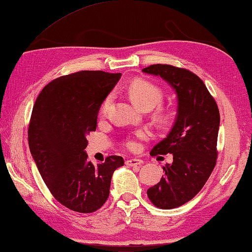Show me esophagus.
<instances>
[{"mask_svg": "<svg viewBox=\"0 0 252 252\" xmlns=\"http://www.w3.org/2000/svg\"><path fill=\"white\" fill-rule=\"evenodd\" d=\"M142 163H143V161L140 158H129L126 161V164L127 166H138L141 165Z\"/></svg>", "mask_w": 252, "mask_h": 252, "instance_id": "obj_1", "label": "esophagus"}]
</instances>
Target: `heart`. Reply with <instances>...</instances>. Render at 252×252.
Wrapping results in <instances>:
<instances>
[{
	"mask_svg": "<svg viewBox=\"0 0 252 252\" xmlns=\"http://www.w3.org/2000/svg\"><path fill=\"white\" fill-rule=\"evenodd\" d=\"M127 94L130 95V98L132 99L136 106H139L140 108H149V109H153L155 106H158V103H161L163 100V91L162 89L158 87L157 85L152 84L148 80H143V79H138L132 81L131 84L127 87ZM112 100V94H109L108 97L103 100V102L101 104V112H106L107 109L109 107ZM146 135L145 132H140L139 136L141 138H144ZM126 145L129 146L130 149H134L135 148V142L134 141H127Z\"/></svg>",
	"mask_w": 252,
	"mask_h": 252,
	"instance_id": "1",
	"label": "heart"
}]
</instances>
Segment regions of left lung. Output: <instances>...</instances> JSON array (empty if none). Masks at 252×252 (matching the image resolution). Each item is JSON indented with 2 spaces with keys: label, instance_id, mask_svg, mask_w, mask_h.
Here are the masks:
<instances>
[{
  "label": "left lung",
  "instance_id": "obj_1",
  "mask_svg": "<svg viewBox=\"0 0 252 252\" xmlns=\"http://www.w3.org/2000/svg\"><path fill=\"white\" fill-rule=\"evenodd\" d=\"M145 74L161 77L177 95V113L170 133L154 146L151 155H173L148 196L162 209L180 207L195 197L212 174L217 158L220 116L217 103L203 80L193 72L171 65H151Z\"/></svg>",
  "mask_w": 252,
  "mask_h": 252
}]
</instances>
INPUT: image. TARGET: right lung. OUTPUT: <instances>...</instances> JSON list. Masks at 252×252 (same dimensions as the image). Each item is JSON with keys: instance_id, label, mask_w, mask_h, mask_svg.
<instances>
[{"instance_id": "right-lung-1", "label": "right lung", "mask_w": 252, "mask_h": 252, "mask_svg": "<svg viewBox=\"0 0 252 252\" xmlns=\"http://www.w3.org/2000/svg\"><path fill=\"white\" fill-rule=\"evenodd\" d=\"M121 74L82 70L50 81L32 111L29 145L50 193L74 212L94 213L106 203L111 177L125 164L111 155L94 165L85 149L100 107Z\"/></svg>"}]
</instances>
